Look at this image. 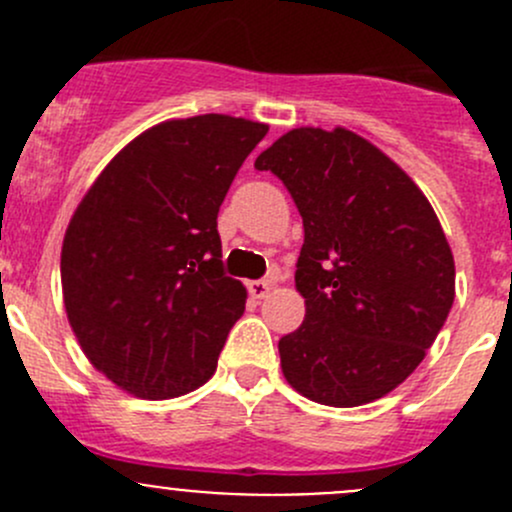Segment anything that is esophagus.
Returning a JSON list of instances; mask_svg holds the SVG:
<instances>
[{"instance_id":"esophagus-1","label":"esophagus","mask_w":512,"mask_h":512,"mask_svg":"<svg viewBox=\"0 0 512 512\" xmlns=\"http://www.w3.org/2000/svg\"><path fill=\"white\" fill-rule=\"evenodd\" d=\"M270 287L272 285L267 280H252L250 285H247V292H250L255 299H265L267 292H270Z\"/></svg>"}]
</instances>
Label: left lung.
Segmentation results:
<instances>
[{
    "mask_svg": "<svg viewBox=\"0 0 512 512\" xmlns=\"http://www.w3.org/2000/svg\"><path fill=\"white\" fill-rule=\"evenodd\" d=\"M304 225L294 282L307 314L280 339L285 379L317 404L381 399L426 356L456 297L441 223L414 180L344 128H294L255 160Z\"/></svg>",
    "mask_w": 512,
    "mask_h": 512,
    "instance_id": "left-lung-1",
    "label": "left lung"
}]
</instances>
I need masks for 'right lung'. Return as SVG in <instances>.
<instances>
[{"mask_svg": "<svg viewBox=\"0 0 512 512\" xmlns=\"http://www.w3.org/2000/svg\"><path fill=\"white\" fill-rule=\"evenodd\" d=\"M265 123L205 113L141 133L103 168L61 247L66 314L91 364L141 399L215 374L245 287L225 275L218 213Z\"/></svg>", "mask_w": 512, "mask_h": 512, "instance_id": "obj_1", "label": "right lung"}]
</instances>
